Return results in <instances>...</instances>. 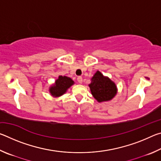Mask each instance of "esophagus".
Returning <instances> with one entry per match:
<instances>
[{"label":"esophagus","mask_w":161,"mask_h":161,"mask_svg":"<svg viewBox=\"0 0 161 161\" xmlns=\"http://www.w3.org/2000/svg\"><path fill=\"white\" fill-rule=\"evenodd\" d=\"M77 81H78V82L80 83V84H81V83H82V81H83L82 77H81V76H80V77H77Z\"/></svg>","instance_id":"esophagus-1"}]
</instances>
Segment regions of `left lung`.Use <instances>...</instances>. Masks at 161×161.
Listing matches in <instances>:
<instances>
[{"mask_svg": "<svg viewBox=\"0 0 161 161\" xmlns=\"http://www.w3.org/2000/svg\"><path fill=\"white\" fill-rule=\"evenodd\" d=\"M89 86L93 97L99 102L109 101L116 94L115 84L110 79L103 77L99 71L95 73Z\"/></svg>", "mask_w": 161, "mask_h": 161, "instance_id": "8db88e82", "label": "left lung"}]
</instances>
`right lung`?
<instances>
[{
    "instance_id": "right-lung-1",
    "label": "right lung",
    "mask_w": 161,
    "mask_h": 161,
    "mask_svg": "<svg viewBox=\"0 0 161 161\" xmlns=\"http://www.w3.org/2000/svg\"><path fill=\"white\" fill-rule=\"evenodd\" d=\"M74 84V81L67 77L59 76L56 80L55 84L50 87V92L51 94L54 97H59L64 94L68 88Z\"/></svg>"
}]
</instances>
